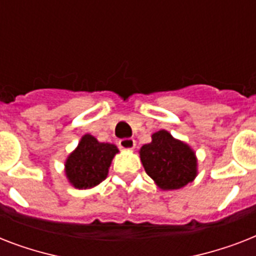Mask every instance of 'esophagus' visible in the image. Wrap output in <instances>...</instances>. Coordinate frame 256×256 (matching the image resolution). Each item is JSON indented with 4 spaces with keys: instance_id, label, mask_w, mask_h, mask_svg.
I'll use <instances>...</instances> for the list:
<instances>
[{
    "instance_id": "esophagus-1",
    "label": "esophagus",
    "mask_w": 256,
    "mask_h": 256,
    "mask_svg": "<svg viewBox=\"0 0 256 256\" xmlns=\"http://www.w3.org/2000/svg\"><path fill=\"white\" fill-rule=\"evenodd\" d=\"M120 148H124V150H132V148H136V140H132V138H124V140H120L118 142Z\"/></svg>"
}]
</instances>
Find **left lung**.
Returning a JSON list of instances; mask_svg holds the SVG:
<instances>
[{
  "instance_id": "1",
  "label": "left lung",
  "mask_w": 256,
  "mask_h": 256,
  "mask_svg": "<svg viewBox=\"0 0 256 256\" xmlns=\"http://www.w3.org/2000/svg\"><path fill=\"white\" fill-rule=\"evenodd\" d=\"M140 156L148 176L164 191L182 188L198 175L194 148L168 130L154 132L152 142L140 148Z\"/></svg>"
}]
</instances>
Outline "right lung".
I'll return each mask as SVG.
<instances>
[{"label":"right lung","mask_w":256,"mask_h":256,"mask_svg":"<svg viewBox=\"0 0 256 256\" xmlns=\"http://www.w3.org/2000/svg\"><path fill=\"white\" fill-rule=\"evenodd\" d=\"M120 150L114 144L100 142L96 136H82L78 146L65 160V175L68 182L78 190L98 186L108 178L112 158Z\"/></svg>","instance_id":"right-lung-1"}]
</instances>
